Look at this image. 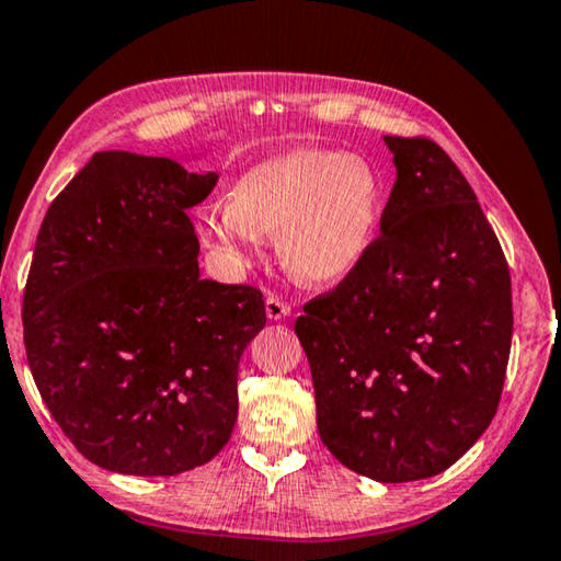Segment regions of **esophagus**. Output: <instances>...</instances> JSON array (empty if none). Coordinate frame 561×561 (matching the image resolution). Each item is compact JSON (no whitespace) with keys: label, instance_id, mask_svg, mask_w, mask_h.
Segmentation results:
<instances>
[{"label":"esophagus","instance_id":"1","mask_svg":"<svg viewBox=\"0 0 561 561\" xmlns=\"http://www.w3.org/2000/svg\"><path fill=\"white\" fill-rule=\"evenodd\" d=\"M265 316H268L271 320H283L286 316H290V306L286 300L268 296L265 298Z\"/></svg>","mask_w":561,"mask_h":561}]
</instances>
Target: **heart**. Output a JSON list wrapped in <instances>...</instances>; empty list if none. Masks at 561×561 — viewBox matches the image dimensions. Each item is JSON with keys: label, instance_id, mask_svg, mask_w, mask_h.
<instances>
[{"label": "heart", "instance_id": "1", "mask_svg": "<svg viewBox=\"0 0 561 561\" xmlns=\"http://www.w3.org/2000/svg\"><path fill=\"white\" fill-rule=\"evenodd\" d=\"M381 180L357 154L293 150L251 167L231 199L196 214L202 243L231 265H249L263 236H278V255L306 286H332L357 268L375 241Z\"/></svg>", "mask_w": 561, "mask_h": 561}]
</instances>
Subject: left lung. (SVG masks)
<instances>
[{
    "instance_id": "1",
    "label": "left lung",
    "mask_w": 561,
    "mask_h": 561,
    "mask_svg": "<svg viewBox=\"0 0 561 561\" xmlns=\"http://www.w3.org/2000/svg\"><path fill=\"white\" fill-rule=\"evenodd\" d=\"M381 233L337 288L296 320L318 431L342 466L379 483L438 476L493 421L513 342L500 241L454 160L394 137Z\"/></svg>"
}]
</instances>
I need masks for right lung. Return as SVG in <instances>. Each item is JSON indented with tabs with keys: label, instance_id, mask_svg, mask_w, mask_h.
<instances>
[{
	"label": "right lung",
	"instance_id": "obj_1",
	"mask_svg": "<svg viewBox=\"0 0 561 561\" xmlns=\"http://www.w3.org/2000/svg\"><path fill=\"white\" fill-rule=\"evenodd\" d=\"M219 176L95 152L48 206L24 288L28 369L71 444L113 473L209 463L239 414L263 293L199 278L186 209Z\"/></svg>",
	"mask_w": 561,
	"mask_h": 561
}]
</instances>
